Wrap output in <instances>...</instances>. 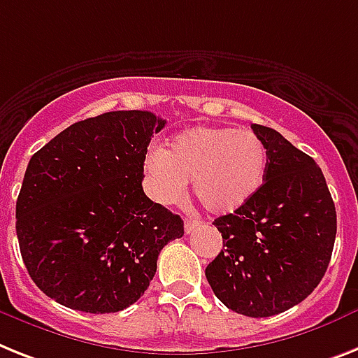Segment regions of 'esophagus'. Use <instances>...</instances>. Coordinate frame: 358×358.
<instances>
[{"label": "esophagus", "instance_id": "34e87169", "mask_svg": "<svg viewBox=\"0 0 358 358\" xmlns=\"http://www.w3.org/2000/svg\"><path fill=\"white\" fill-rule=\"evenodd\" d=\"M199 227V221L196 220H185V232L186 234H190L192 230H196Z\"/></svg>", "mask_w": 358, "mask_h": 358}]
</instances>
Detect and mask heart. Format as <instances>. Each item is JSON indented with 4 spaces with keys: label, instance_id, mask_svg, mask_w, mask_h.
<instances>
[{
    "label": "heart",
    "instance_id": "b5f03b06",
    "mask_svg": "<svg viewBox=\"0 0 358 358\" xmlns=\"http://www.w3.org/2000/svg\"><path fill=\"white\" fill-rule=\"evenodd\" d=\"M267 148L250 129L196 126L153 150L144 161L148 190L162 205L181 201L192 181L197 201L214 215L239 210L264 185Z\"/></svg>",
    "mask_w": 358,
    "mask_h": 358
}]
</instances>
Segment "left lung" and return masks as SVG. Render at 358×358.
<instances>
[{
  "mask_svg": "<svg viewBox=\"0 0 358 358\" xmlns=\"http://www.w3.org/2000/svg\"><path fill=\"white\" fill-rule=\"evenodd\" d=\"M250 128L267 148L264 185L247 205L214 221L223 249L205 274L229 309L264 318L306 300L324 278L336 212L317 162L276 129Z\"/></svg>",
  "mask_w": 358,
  "mask_h": 358,
  "instance_id": "left-lung-1",
  "label": "left lung"
}]
</instances>
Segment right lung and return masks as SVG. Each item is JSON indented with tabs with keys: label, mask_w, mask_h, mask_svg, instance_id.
<instances>
[{
	"label": "right lung",
	"mask_w": 358,
	"mask_h": 358,
	"mask_svg": "<svg viewBox=\"0 0 358 358\" xmlns=\"http://www.w3.org/2000/svg\"><path fill=\"white\" fill-rule=\"evenodd\" d=\"M164 124L152 111H109L75 122L32 155L16 234L47 296L94 315L143 296L162 247L185 234L181 217L143 190L148 144Z\"/></svg>",
	"instance_id": "right-lung-1"
}]
</instances>
